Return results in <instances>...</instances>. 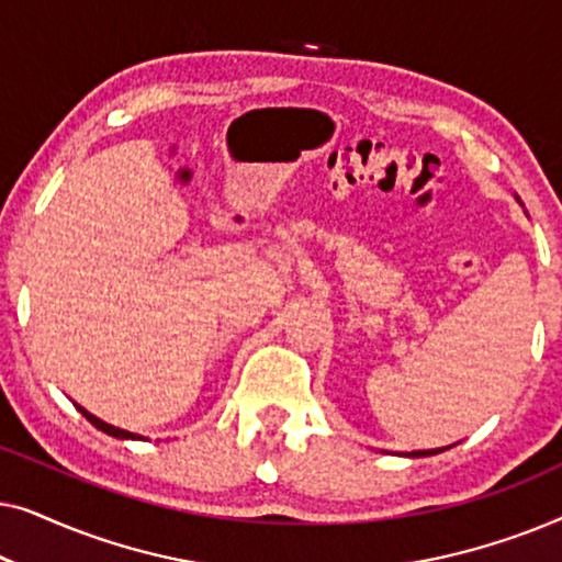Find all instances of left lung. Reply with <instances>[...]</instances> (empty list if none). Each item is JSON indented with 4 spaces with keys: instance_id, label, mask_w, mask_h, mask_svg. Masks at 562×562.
I'll return each instance as SVG.
<instances>
[{
    "instance_id": "left-lung-1",
    "label": "left lung",
    "mask_w": 562,
    "mask_h": 562,
    "mask_svg": "<svg viewBox=\"0 0 562 562\" xmlns=\"http://www.w3.org/2000/svg\"><path fill=\"white\" fill-rule=\"evenodd\" d=\"M442 450H448V448H437V450H417V452H412V456H435V452H442Z\"/></svg>"
}]
</instances>
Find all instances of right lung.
I'll use <instances>...</instances> for the list:
<instances>
[{
	"label": "right lung",
	"instance_id": "right-lung-1",
	"mask_svg": "<svg viewBox=\"0 0 562 562\" xmlns=\"http://www.w3.org/2000/svg\"><path fill=\"white\" fill-rule=\"evenodd\" d=\"M76 409H79L83 417H87L91 425H94L97 429H102V432H106V435H112V437H120V440H143L140 435H135V432H127V429H120V427H114V425H106V422H102L99 417H94V414H89L87 409H83V406H79L76 404Z\"/></svg>",
	"mask_w": 562,
	"mask_h": 562
}]
</instances>
